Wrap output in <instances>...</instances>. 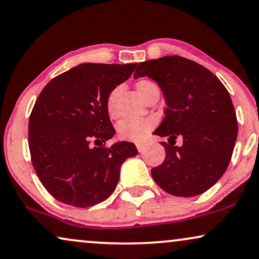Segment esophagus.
<instances>
[{"mask_svg":"<svg viewBox=\"0 0 259 259\" xmlns=\"http://www.w3.org/2000/svg\"><path fill=\"white\" fill-rule=\"evenodd\" d=\"M136 147H137V150L140 151V153H142L144 150V144L143 143H136Z\"/></svg>","mask_w":259,"mask_h":259,"instance_id":"34e87169","label":"esophagus"}]
</instances>
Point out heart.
Masks as SVG:
<instances>
[{
    "instance_id": "heart-1",
    "label": "heart",
    "mask_w": 259,
    "mask_h": 259,
    "mask_svg": "<svg viewBox=\"0 0 259 259\" xmlns=\"http://www.w3.org/2000/svg\"><path fill=\"white\" fill-rule=\"evenodd\" d=\"M136 91L140 95V97L146 101L149 96L155 91H158L157 85L154 81L148 80V79H142V80L137 81L136 85ZM119 92V88L113 89L111 92L106 97V111L111 117L116 115L115 111V101L117 95ZM156 120L151 117L142 119H125L122 120L118 125H117V133L120 140L124 141H133V142H141L148 136L151 130L154 129Z\"/></svg>"
}]
</instances>
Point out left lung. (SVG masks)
Segmentation results:
<instances>
[{
    "label": "left lung",
    "mask_w": 259,
    "mask_h": 259,
    "mask_svg": "<svg viewBox=\"0 0 259 259\" xmlns=\"http://www.w3.org/2000/svg\"><path fill=\"white\" fill-rule=\"evenodd\" d=\"M134 77L156 81L167 104L154 134L174 144L161 143L165 158L151 177L171 195L202 194L225 173L236 144L238 123L229 91L211 71L179 55L136 64ZM179 136L181 147L175 146Z\"/></svg>",
    "instance_id": "8db88e82"
}]
</instances>
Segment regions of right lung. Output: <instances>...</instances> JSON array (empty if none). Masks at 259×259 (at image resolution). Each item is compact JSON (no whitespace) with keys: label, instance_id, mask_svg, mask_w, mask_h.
Here are the masks:
<instances>
[{"label":"right lung","instance_id":"right-lung-1","mask_svg":"<svg viewBox=\"0 0 259 259\" xmlns=\"http://www.w3.org/2000/svg\"><path fill=\"white\" fill-rule=\"evenodd\" d=\"M136 64H81L45 86L29 117L28 142L34 169L55 199L90 207L109 198L120 165L139 154L122 141L104 148L115 135L106 97Z\"/></svg>","mask_w":259,"mask_h":259}]
</instances>
